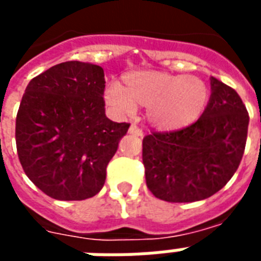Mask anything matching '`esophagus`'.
<instances>
[{
  "label": "esophagus",
  "instance_id": "34e87169",
  "mask_svg": "<svg viewBox=\"0 0 261 261\" xmlns=\"http://www.w3.org/2000/svg\"><path fill=\"white\" fill-rule=\"evenodd\" d=\"M128 133H130V134H134V136H138V137L144 136V131H142V128H140V127L136 124L130 125V130H128Z\"/></svg>",
  "mask_w": 261,
  "mask_h": 261
}]
</instances>
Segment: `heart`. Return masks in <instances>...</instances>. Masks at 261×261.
Segmentation results:
<instances>
[{"label":"heart","mask_w":261,"mask_h":261,"mask_svg":"<svg viewBox=\"0 0 261 261\" xmlns=\"http://www.w3.org/2000/svg\"><path fill=\"white\" fill-rule=\"evenodd\" d=\"M210 91L196 76L159 70L131 71L121 86L105 88V101L119 115H131L137 105L146 106V119L160 130H178L192 124L207 108Z\"/></svg>","instance_id":"heart-1"}]
</instances>
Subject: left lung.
I'll list each match as a JSON object with an SVG mask.
<instances>
[{
    "instance_id": "1",
    "label": "left lung",
    "mask_w": 261,
    "mask_h": 261,
    "mask_svg": "<svg viewBox=\"0 0 261 261\" xmlns=\"http://www.w3.org/2000/svg\"><path fill=\"white\" fill-rule=\"evenodd\" d=\"M203 115L181 130L142 140L146 185L156 198L196 202L219 192L242 160L248 137L246 106L233 88L212 77Z\"/></svg>"
}]
</instances>
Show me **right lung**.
I'll return each instance as SVG.
<instances>
[{
	"mask_svg": "<svg viewBox=\"0 0 261 261\" xmlns=\"http://www.w3.org/2000/svg\"><path fill=\"white\" fill-rule=\"evenodd\" d=\"M105 74L70 61L49 67L26 87L16 115L17 156L33 184L58 200H84L105 184L106 166L128 123L105 115Z\"/></svg>",
	"mask_w": 261,
	"mask_h": 261,
	"instance_id": "obj_1",
	"label": "right lung"
}]
</instances>
